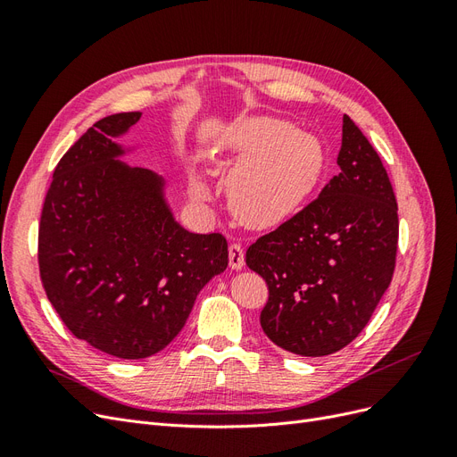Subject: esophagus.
Listing matches in <instances>:
<instances>
[{"instance_id":"obj_1","label":"esophagus","mask_w":457,"mask_h":457,"mask_svg":"<svg viewBox=\"0 0 457 457\" xmlns=\"http://www.w3.org/2000/svg\"><path fill=\"white\" fill-rule=\"evenodd\" d=\"M244 247L242 244L238 242H232L228 245V265L234 269V270H240L244 267Z\"/></svg>"}]
</instances>
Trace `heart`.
<instances>
[{"label": "heart", "mask_w": 457, "mask_h": 457, "mask_svg": "<svg viewBox=\"0 0 457 457\" xmlns=\"http://www.w3.org/2000/svg\"><path fill=\"white\" fill-rule=\"evenodd\" d=\"M227 148L240 160L228 179L230 205L253 227L297 213L324 173L322 143L284 120H242L228 131ZM196 192L205 195V188L196 183Z\"/></svg>", "instance_id": "heart-1"}]
</instances>
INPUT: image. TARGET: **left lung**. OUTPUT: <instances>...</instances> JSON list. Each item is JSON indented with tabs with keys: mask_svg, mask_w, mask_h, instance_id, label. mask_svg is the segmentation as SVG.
Instances as JSON below:
<instances>
[{
	"mask_svg": "<svg viewBox=\"0 0 457 457\" xmlns=\"http://www.w3.org/2000/svg\"><path fill=\"white\" fill-rule=\"evenodd\" d=\"M339 173L320 196L261 237L245 265L265 278L267 337L301 356L337 353L361 334L389 287L398 207L381 158L343 116Z\"/></svg>",
	"mask_w": 457,
	"mask_h": 457,
	"instance_id": "1",
	"label": "left lung"
}]
</instances>
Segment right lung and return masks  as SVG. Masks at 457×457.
<instances>
[{"instance_id": "1", "label": "right lung", "mask_w": 457, "mask_h": 457, "mask_svg": "<svg viewBox=\"0 0 457 457\" xmlns=\"http://www.w3.org/2000/svg\"><path fill=\"white\" fill-rule=\"evenodd\" d=\"M141 112L99 120L53 173L37 232L41 284L72 336L116 358L160 353L228 265L223 234L177 223L163 179L118 158Z\"/></svg>"}]
</instances>
